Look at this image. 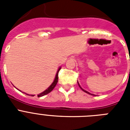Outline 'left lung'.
Returning a JSON list of instances; mask_svg holds the SVG:
<instances>
[{
    "instance_id": "obj_1",
    "label": "left lung",
    "mask_w": 130,
    "mask_h": 130,
    "mask_svg": "<svg viewBox=\"0 0 130 130\" xmlns=\"http://www.w3.org/2000/svg\"><path fill=\"white\" fill-rule=\"evenodd\" d=\"M77 84H78V85H79V87H80V88H81V89H82V90H83V91H84V92H85L88 93V94H90V93H89V92H87V91L84 90H83V89L82 88H81V86H79V83H78V82H77Z\"/></svg>"
}]
</instances>
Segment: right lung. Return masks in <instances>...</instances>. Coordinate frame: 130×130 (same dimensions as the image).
<instances>
[{
	"label": "right lung",
	"mask_w": 130,
	"mask_h": 130,
	"mask_svg": "<svg viewBox=\"0 0 130 130\" xmlns=\"http://www.w3.org/2000/svg\"><path fill=\"white\" fill-rule=\"evenodd\" d=\"M61 69V68H59V70H58V71H57V74H56V76H55V80H54V82H53V84H51L50 86L45 91H44L43 92L40 93V94H39L38 95V97H40V96H44V95L47 94H48V93H50L51 92V91L53 90V89H54V88H55V86H56V85H57V82H58V79H59V77H58V74H59V70ZM32 96H34V95H31Z\"/></svg>",
	"instance_id": "right-lung-1"
}]
</instances>
